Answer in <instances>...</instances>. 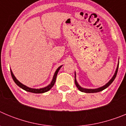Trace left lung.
<instances>
[{"instance_id": "8db88e82", "label": "left lung", "mask_w": 126, "mask_h": 126, "mask_svg": "<svg viewBox=\"0 0 126 126\" xmlns=\"http://www.w3.org/2000/svg\"><path fill=\"white\" fill-rule=\"evenodd\" d=\"M118 67H119V64H118V65H117V69H116V71H115V74H114L113 76L112 77V78L110 80V81H109V82H108V83L105 84V85H104L103 86H102V87L98 88H97V89H86V88H81V86L79 85L78 83H77L76 79V73H75V78H74L75 79H74V81H75L76 86V87L78 88V89L79 91H81V92H84V93H97V92H101V91H102V90H105V88H107V87H109V86L111 84V83L113 82V80L115 79V77H116V76H117V74Z\"/></svg>"}]
</instances>
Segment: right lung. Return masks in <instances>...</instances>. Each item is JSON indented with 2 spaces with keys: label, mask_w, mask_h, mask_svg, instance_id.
Returning a JSON list of instances; mask_svg holds the SVG:
<instances>
[{
  "label": "right lung",
  "mask_w": 126,
  "mask_h": 126,
  "mask_svg": "<svg viewBox=\"0 0 126 126\" xmlns=\"http://www.w3.org/2000/svg\"><path fill=\"white\" fill-rule=\"evenodd\" d=\"M62 66V65H61V66H60L59 67H58L57 69L56 70L55 74H54V76H53V79H52L50 84L48 86H46V87L43 88H40V89L30 88L28 87V86H26L24 85V84H23L22 83H20L19 81L16 78V77L14 76V75L13 74L12 71H11V76H12V78H13V80H14V81L15 82L16 84H17L18 86H19L20 88H21L23 90H25V91H26V92H32V93H45V92H48V91H49V90L53 87V85H54V84H55V81H56V78H57V75L58 72H59V69H61V67Z\"/></svg>",
  "instance_id": "right-lung-1"
}]
</instances>
